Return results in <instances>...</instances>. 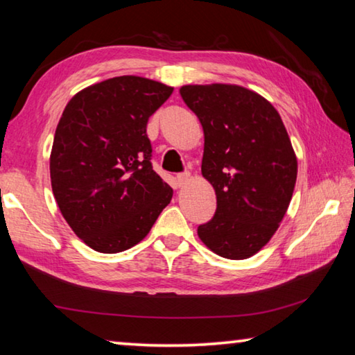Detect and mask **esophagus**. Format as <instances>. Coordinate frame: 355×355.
<instances>
[{
	"label": "esophagus",
	"mask_w": 355,
	"mask_h": 355,
	"mask_svg": "<svg viewBox=\"0 0 355 355\" xmlns=\"http://www.w3.org/2000/svg\"><path fill=\"white\" fill-rule=\"evenodd\" d=\"M189 172H182V173H178L177 175V182H178V184L180 186H183V184H186L188 183V180H189Z\"/></svg>",
	"instance_id": "1"
}]
</instances>
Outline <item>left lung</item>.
<instances>
[{
	"label": "left lung",
	"instance_id": "8db88e82",
	"mask_svg": "<svg viewBox=\"0 0 355 355\" xmlns=\"http://www.w3.org/2000/svg\"><path fill=\"white\" fill-rule=\"evenodd\" d=\"M180 94L202 123V175L218 199L197 233L214 254L244 260L271 239L290 205L297 177L291 141L275 107L249 89L208 84Z\"/></svg>",
	"mask_w": 355,
	"mask_h": 355
}]
</instances>
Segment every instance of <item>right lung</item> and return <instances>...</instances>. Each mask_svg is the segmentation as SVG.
Masks as SVG:
<instances>
[{"instance_id":"add662e5","label":"right lung","mask_w":355,"mask_h":355,"mask_svg":"<svg viewBox=\"0 0 355 355\" xmlns=\"http://www.w3.org/2000/svg\"><path fill=\"white\" fill-rule=\"evenodd\" d=\"M173 87L116 76L71 98L50 156L51 188L64 219L89 248L123 252L147 236L173 191L152 166L148 117Z\"/></svg>"}]
</instances>
